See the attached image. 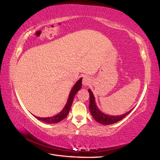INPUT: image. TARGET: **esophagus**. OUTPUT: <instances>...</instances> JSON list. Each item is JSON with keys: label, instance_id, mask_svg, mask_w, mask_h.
Listing matches in <instances>:
<instances>
[{"label": "esophagus", "instance_id": "obj_1", "mask_svg": "<svg viewBox=\"0 0 160 160\" xmlns=\"http://www.w3.org/2000/svg\"><path fill=\"white\" fill-rule=\"evenodd\" d=\"M82 83L83 86H88L91 83V79L90 77H88V76H84L83 78V81H82Z\"/></svg>", "mask_w": 160, "mask_h": 160}]
</instances>
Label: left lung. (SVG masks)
<instances>
[{
    "mask_svg": "<svg viewBox=\"0 0 160 160\" xmlns=\"http://www.w3.org/2000/svg\"><path fill=\"white\" fill-rule=\"evenodd\" d=\"M88 92L90 94V105L89 109L91 113V115L93 117L96 121L99 122L102 125H112V124L116 123L123 119L126 116H127L131 112V109L129 112L123 113L122 115L119 116H112L109 114H105L103 112H102L97 107V103L95 101V98L94 94L90 89H88Z\"/></svg>",
    "mask_w": 160,
    "mask_h": 160,
    "instance_id": "8db88e82",
    "label": "left lung"
}]
</instances>
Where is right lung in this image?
Segmentation results:
<instances>
[{
  "label": "right lung",
  "instance_id": "1",
  "mask_svg": "<svg viewBox=\"0 0 160 160\" xmlns=\"http://www.w3.org/2000/svg\"><path fill=\"white\" fill-rule=\"evenodd\" d=\"M81 81H82V78H80V79L75 83V84L74 85L72 88L71 89L70 92V94L68 97V100H67V102L64 106V108H63L62 111L59 112L58 114L51 117H46V118H43V117L42 118V117H38L35 116H34L38 120L47 124L58 123L61 121V120H62L63 119H64L67 116V115L68 114L69 111L71 108V106H72V104L74 96H75V94L77 93L78 91H79L81 88V86H82V83H81Z\"/></svg>",
  "mask_w": 160,
  "mask_h": 160
}]
</instances>
